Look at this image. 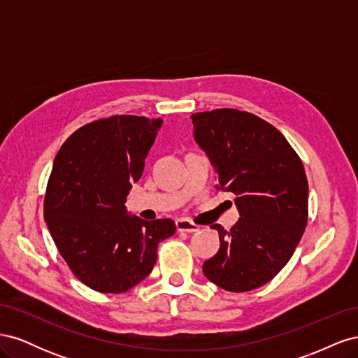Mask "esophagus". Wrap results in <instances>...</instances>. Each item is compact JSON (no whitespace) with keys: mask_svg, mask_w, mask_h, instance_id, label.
<instances>
[{"mask_svg":"<svg viewBox=\"0 0 358 358\" xmlns=\"http://www.w3.org/2000/svg\"><path fill=\"white\" fill-rule=\"evenodd\" d=\"M176 230L179 233H182V231L183 233H196V231H199V225L192 224L188 220H178L176 221Z\"/></svg>","mask_w":358,"mask_h":358,"instance_id":"obj_1","label":"esophagus"}]
</instances>
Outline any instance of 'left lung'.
<instances>
[{"label":"left lung","instance_id":"left-lung-1","mask_svg":"<svg viewBox=\"0 0 358 358\" xmlns=\"http://www.w3.org/2000/svg\"><path fill=\"white\" fill-rule=\"evenodd\" d=\"M194 140L208 155L218 185L233 192L241 218L220 224V249L203 272L218 287L251 291L278 275L308 222V179L294 149L252 113L218 109L191 116Z\"/></svg>","mask_w":358,"mask_h":358}]
</instances>
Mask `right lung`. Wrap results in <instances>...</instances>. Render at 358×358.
Listing matches in <instances>:
<instances>
[{"mask_svg": "<svg viewBox=\"0 0 358 358\" xmlns=\"http://www.w3.org/2000/svg\"><path fill=\"white\" fill-rule=\"evenodd\" d=\"M161 125V117L100 119L73 133L53 161L45 221L71 272L95 291L137 285L152 272L158 243L176 231L171 220L143 221L125 208Z\"/></svg>", "mask_w": 358, "mask_h": 358, "instance_id": "obj_1", "label": "right lung"}]
</instances>
